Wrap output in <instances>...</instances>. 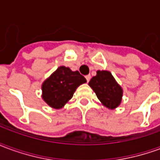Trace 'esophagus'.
<instances>
[{"label": "esophagus", "instance_id": "obj_1", "mask_svg": "<svg viewBox=\"0 0 160 160\" xmlns=\"http://www.w3.org/2000/svg\"><path fill=\"white\" fill-rule=\"evenodd\" d=\"M86 79H87V82H89V81H90V80H91V75H90V74L87 75V76H86Z\"/></svg>", "mask_w": 160, "mask_h": 160}]
</instances>
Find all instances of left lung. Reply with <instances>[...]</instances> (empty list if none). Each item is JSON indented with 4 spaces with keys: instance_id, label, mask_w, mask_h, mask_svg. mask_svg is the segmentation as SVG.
Here are the masks:
<instances>
[{
    "instance_id": "1",
    "label": "left lung",
    "mask_w": 160,
    "mask_h": 160,
    "mask_svg": "<svg viewBox=\"0 0 160 160\" xmlns=\"http://www.w3.org/2000/svg\"><path fill=\"white\" fill-rule=\"evenodd\" d=\"M98 98L109 109H115L120 104L122 89L117 83L114 77L109 71H98L97 75L89 82Z\"/></svg>"
}]
</instances>
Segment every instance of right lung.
<instances>
[{
  "label": "right lung",
  "mask_w": 160,
  "mask_h": 160,
  "mask_svg": "<svg viewBox=\"0 0 160 160\" xmlns=\"http://www.w3.org/2000/svg\"><path fill=\"white\" fill-rule=\"evenodd\" d=\"M86 82V78L79 71L59 67L42 83V98L50 107L61 109L71 99L77 87Z\"/></svg>",
  "instance_id": "right-lung-1"
}]
</instances>
